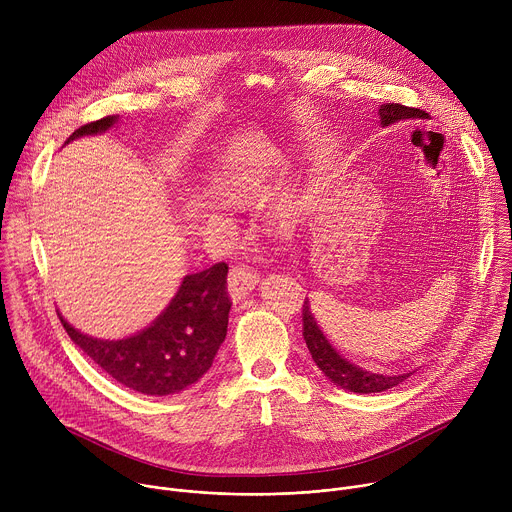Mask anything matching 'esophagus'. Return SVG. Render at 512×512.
Returning <instances> with one entry per match:
<instances>
[{"instance_id":"obj_1","label":"esophagus","mask_w":512,"mask_h":512,"mask_svg":"<svg viewBox=\"0 0 512 512\" xmlns=\"http://www.w3.org/2000/svg\"><path fill=\"white\" fill-rule=\"evenodd\" d=\"M259 283V275L253 267L249 265H235L231 271H229V294H231V300L235 304H239L241 300H245L251 289Z\"/></svg>"}]
</instances>
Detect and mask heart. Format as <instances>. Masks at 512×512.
Masks as SVG:
<instances>
[{
  "mask_svg": "<svg viewBox=\"0 0 512 512\" xmlns=\"http://www.w3.org/2000/svg\"><path fill=\"white\" fill-rule=\"evenodd\" d=\"M269 164L265 162H233L223 166L212 178L214 192L229 202H247L261 196L269 188ZM298 206L289 196H281L269 210V221L275 231L283 233L296 225Z\"/></svg>",
  "mask_w": 512,
  "mask_h": 512,
  "instance_id": "heart-1",
  "label": "heart"
}]
</instances>
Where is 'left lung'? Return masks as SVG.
<instances>
[{
  "instance_id": "1",
  "label": "left lung",
  "mask_w": 512,
  "mask_h": 512,
  "mask_svg": "<svg viewBox=\"0 0 512 512\" xmlns=\"http://www.w3.org/2000/svg\"><path fill=\"white\" fill-rule=\"evenodd\" d=\"M381 115V125H393L397 121H407V119H423L427 113L415 107H405L399 103H385L379 109ZM304 340L308 344V350L318 364V369L338 387L352 391V393H383L387 389L397 387L403 383L411 373L403 375H379L364 371L344 356L328 342L324 332L320 330L314 314L310 312V302H304Z\"/></svg>"
}]
</instances>
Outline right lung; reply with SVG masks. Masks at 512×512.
Segmentation results:
<instances>
[{"label": "right lung", "mask_w": 512, "mask_h": 512, "mask_svg": "<svg viewBox=\"0 0 512 512\" xmlns=\"http://www.w3.org/2000/svg\"><path fill=\"white\" fill-rule=\"evenodd\" d=\"M117 119V115H109L87 123L66 143L103 133ZM227 273V263H214L200 273L186 275L168 308L148 328L123 340L87 336L60 314L58 318L70 340L117 383L143 395H174L204 377L225 342L231 310Z\"/></svg>", "instance_id": "1"}]
</instances>
